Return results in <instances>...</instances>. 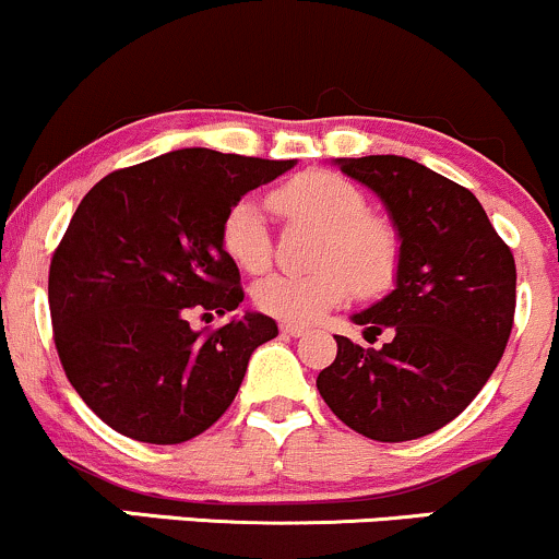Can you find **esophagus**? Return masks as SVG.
I'll return each instance as SVG.
<instances>
[{"label":"esophagus","instance_id":"1","mask_svg":"<svg viewBox=\"0 0 559 559\" xmlns=\"http://www.w3.org/2000/svg\"><path fill=\"white\" fill-rule=\"evenodd\" d=\"M280 332L282 335H290V337H300L306 335V328H300V324H280Z\"/></svg>","mask_w":559,"mask_h":559}]
</instances>
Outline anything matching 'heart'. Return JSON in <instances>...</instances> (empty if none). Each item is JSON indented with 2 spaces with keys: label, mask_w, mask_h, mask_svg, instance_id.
<instances>
[{
  "label": "heart",
  "mask_w": 559,
  "mask_h": 559,
  "mask_svg": "<svg viewBox=\"0 0 559 559\" xmlns=\"http://www.w3.org/2000/svg\"><path fill=\"white\" fill-rule=\"evenodd\" d=\"M272 209L287 218L317 224L309 272L269 274L253 287L255 309L287 324L317 322L350 293L380 296L399 277L404 242L396 224L367 209L354 181L332 171H306L269 195ZM222 248L250 274L272 263V237L259 200L240 198L222 218Z\"/></svg>",
  "instance_id": "b5f03b06"
}]
</instances>
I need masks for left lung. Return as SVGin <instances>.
<instances>
[{
  "mask_svg": "<svg viewBox=\"0 0 559 559\" xmlns=\"http://www.w3.org/2000/svg\"><path fill=\"white\" fill-rule=\"evenodd\" d=\"M385 200L404 255L396 290L356 313L382 348L335 335L317 378L332 415L382 443L415 441L467 409L497 369L515 322V255L473 192L401 155L337 160Z\"/></svg>",
  "mask_w": 559,
  "mask_h": 559,
  "instance_id": "left-lung-1",
  "label": "left lung"
}]
</instances>
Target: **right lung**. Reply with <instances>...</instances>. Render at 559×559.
I'll use <instances>...</instances> for the list:
<instances>
[{"label":"right lung","instance_id":"obj_1","mask_svg":"<svg viewBox=\"0 0 559 559\" xmlns=\"http://www.w3.org/2000/svg\"><path fill=\"white\" fill-rule=\"evenodd\" d=\"M287 168L293 160L187 147L118 168L81 200L49 263L52 337L66 378L112 430L185 443L229 409L250 354L277 324L246 313L195 332L187 317L242 304L222 218Z\"/></svg>","mask_w":559,"mask_h":559}]
</instances>
